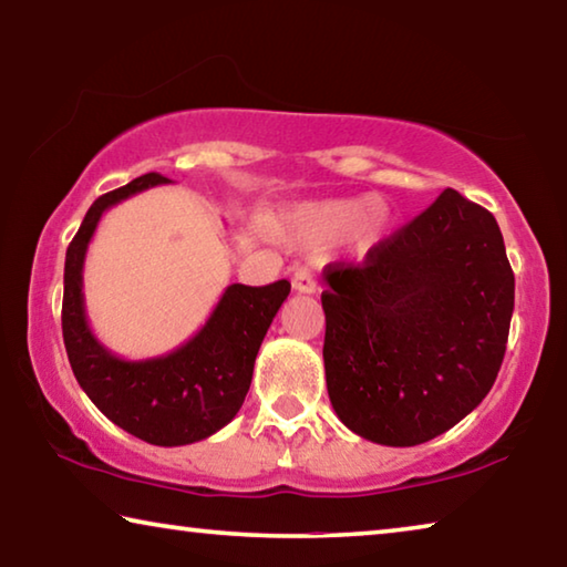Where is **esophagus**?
Returning a JSON list of instances; mask_svg holds the SVG:
<instances>
[{"label":"esophagus","instance_id":"obj_1","mask_svg":"<svg viewBox=\"0 0 567 567\" xmlns=\"http://www.w3.org/2000/svg\"><path fill=\"white\" fill-rule=\"evenodd\" d=\"M292 290L312 295V292L320 290V285H318V280H315L312 270H307V267H297L295 275H292Z\"/></svg>","mask_w":567,"mask_h":567}]
</instances>
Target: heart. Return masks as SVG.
Wrapping results in <instances>:
<instances>
[{"instance_id":"b5f03b06","label":"heart","mask_w":567,"mask_h":567,"mask_svg":"<svg viewBox=\"0 0 567 567\" xmlns=\"http://www.w3.org/2000/svg\"><path fill=\"white\" fill-rule=\"evenodd\" d=\"M287 227L292 237L302 243L324 239L354 229V243L360 249H370L380 243L388 227V209L375 205L372 195L322 199V203H302L290 209Z\"/></svg>"}]
</instances>
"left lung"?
Listing matches in <instances>:
<instances>
[{"mask_svg": "<svg viewBox=\"0 0 567 567\" xmlns=\"http://www.w3.org/2000/svg\"><path fill=\"white\" fill-rule=\"evenodd\" d=\"M322 280L328 395L354 435L427 443L491 392L515 277L485 207L445 189L362 265L332 262Z\"/></svg>", "mask_w": 567, "mask_h": 567, "instance_id": "obj_1", "label": "left lung"}]
</instances>
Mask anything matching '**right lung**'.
<instances>
[{
    "label": "right lung",
    "mask_w": 567,
    "mask_h": 567,
    "mask_svg": "<svg viewBox=\"0 0 567 567\" xmlns=\"http://www.w3.org/2000/svg\"><path fill=\"white\" fill-rule=\"evenodd\" d=\"M167 182L150 172L94 199L66 247L62 334L76 382L104 417L150 445L177 447L215 435L243 408L255 358L290 282L229 285L203 328L167 354L124 360L104 348L90 328L82 292L92 235L110 207Z\"/></svg>",
    "instance_id": "add662e5"
}]
</instances>
